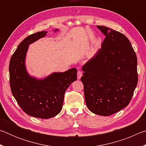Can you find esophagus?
<instances>
[{"label": "esophagus", "instance_id": "34e87169", "mask_svg": "<svg viewBox=\"0 0 146 146\" xmlns=\"http://www.w3.org/2000/svg\"><path fill=\"white\" fill-rule=\"evenodd\" d=\"M82 73L80 71L78 70L77 71V78L78 79V80H79V79H80V78L82 77Z\"/></svg>", "mask_w": 146, "mask_h": 146}]
</instances>
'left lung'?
I'll return each mask as SVG.
<instances>
[{"mask_svg": "<svg viewBox=\"0 0 146 146\" xmlns=\"http://www.w3.org/2000/svg\"><path fill=\"white\" fill-rule=\"evenodd\" d=\"M97 26L106 38L101 48L83 66L81 81L89 110L110 116L127 106L131 99L138 82L137 58L124 35Z\"/></svg>", "mask_w": 146, "mask_h": 146, "instance_id": "1", "label": "left lung"}]
</instances>
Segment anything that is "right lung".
Returning <instances> with one entry per match:
<instances>
[{
    "label": "right lung",
    "instance_id": "add662e5",
    "mask_svg": "<svg viewBox=\"0 0 146 146\" xmlns=\"http://www.w3.org/2000/svg\"><path fill=\"white\" fill-rule=\"evenodd\" d=\"M58 31L56 29L54 31ZM47 31L27 36L20 43L9 62V83L12 94L26 114L39 118H50L62 108L64 93L77 78L76 68L62 73H53L43 79L29 75L25 59L29 44L44 37Z\"/></svg>",
    "mask_w": 146,
    "mask_h": 146
}]
</instances>
